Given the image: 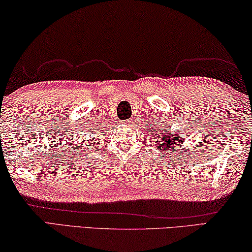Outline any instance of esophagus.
Returning <instances> with one entry per match:
<instances>
[{"label":"esophagus","mask_w":252,"mask_h":252,"mask_svg":"<svg viewBox=\"0 0 252 252\" xmlns=\"http://www.w3.org/2000/svg\"><path fill=\"white\" fill-rule=\"evenodd\" d=\"M123 123H124V125H130L131 121H124Z\"/></svg>","instance_id":"obj_1"}]
</instances>
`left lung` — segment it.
Here are the masks:
<instances>
[{
    "mask_svg": "<svg viewBox=\"0 0 252 252\" xmlns=\"http://www.w3.org/2000/svg\"><path fill=\"white\" fill-rule=\"evenodd\" d=\"M155 128H152V130H149L148 135H152V140L154 146L156 147L157 152H161L162 156L165 157L167 154L170 155L171 152L177 151L178 148H182V144H180V140H182V137L178 133H175V131H170L168 134L167 130L158 128V127H155ZM166 128V127H164ZM167 129H170V127H167ZM182 151V149H180Z\"/></svg>",
    "mask_w": 252,
    "mask_h": 252,
    "instance_id": "1",
    "label": "left lung"
}]
</instances>
